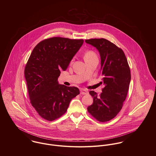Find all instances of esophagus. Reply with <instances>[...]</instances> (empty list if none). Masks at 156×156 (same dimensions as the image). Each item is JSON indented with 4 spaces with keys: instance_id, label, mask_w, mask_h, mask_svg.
<instances>
[{
    "instance_id": "esophagus-1",
    "label": "esophagus",
    "mask_w": 156,
    "mask_h": 156,
    "mask_svg": "<svg viewBox=\"0 0 156 156\" xmlns=\"http://www.w3.org/2000/svg\"><path fill=\"white\" fill-rule=\"evenodd\" d=\"M88 94V92L85 89H81L80 90V94L82 95H87Z\"/></svg>"
}]
</instances>
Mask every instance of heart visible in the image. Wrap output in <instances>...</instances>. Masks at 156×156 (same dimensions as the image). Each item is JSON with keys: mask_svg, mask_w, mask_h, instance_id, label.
<instances>
[{"mask_svg": "<svg viewBox=\"0 0 156 156\" xmlns=\"http://www.w3.org/2000/svg\"><path fill=\"white\" fill-rule=\"evenodd\" d=\"M96 56H97V55L94 51H93L92 50H88L85 53L84 58H85V60H86V59H88L91 58L96 57Z\"/></svg>", "mask_w": 156, "mask_h": 156, "instance_id": "1", "label": "heart"}]
</instances>
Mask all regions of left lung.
Returning a JSON list of instances; mask_svg holds the SVG:
<instances>
[{
  "instance_id": "obj_1",
  "label": "left lung",
  "mask_w": 156,
  "mask_h": 156,
  "mask_svg": "<svg viewBox=\"0 0 156 156\" xmlns=\"http://www.w3.org/2000/svg\"><path fill=\"white\" fill-rule=\"evenodd\" d=\"M86 43L95 47L101 59L100 75L105 87L100 95L89 92L93 103L88 107L89 113L100 122L115 118L122 109L131 80L130 69L122 49L104 39H90Z\"/></svg>"
}]
</instances>
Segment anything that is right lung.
<instances>
[{
  "mask_svg": "<svg viewBox=\"0 0 156 156\" xmlns=\"http://www.w3.org/2000/svg\"><path fill=\"white\" fill-rule=\"evenodd\" d=\"M83 43V40L53 37L41 41L32 50L24 69L25 79L32 106L46 120L64 115L80 93L76 87L60 85L58 79Z\"/></svg>",
  "mask_w": 156,
  "mask_h": 156,
  "instance_id": "right-lung-1",
  "label": "right lung"
}]
</instances>
